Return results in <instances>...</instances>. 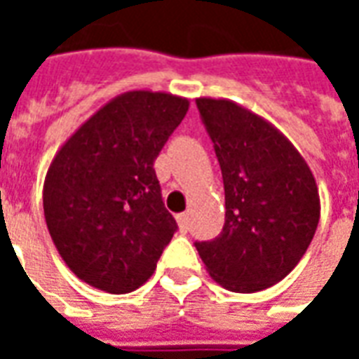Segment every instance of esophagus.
I'll return each mask as SVG.
<instances>
[{"label":"esophagus","instance_id":"1","mask_svg":"<svg viewBox=\"0 0 359 359\" xmlns=\"http://www.w3.org/2000/svg\"><path fill=\"white\" fill-rule=\"evenodd\" d=\"M177 223H179L180 231H188L190 215H188V213H180V215H177Z\"/></svg>","mask_w":359,"mask_h":359}]
</instances>
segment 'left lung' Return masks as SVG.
<instances>
[{"instance_id":"obj_1","label":"left lung","mask_w":359,"mask_h":359,"mask_svg":"<svg viewBox=\"0 0 359 359\" xmlns=\"http://www.w3.org/2000/svg\"><path fill=\"white\" fill-rule=\"evenodd\" d=\"M225 184V225L196 242L210 277L231 292H259L298 265L321 202L313 172L277 126L225 97H198Z\"/></svg>"}]
</instances>
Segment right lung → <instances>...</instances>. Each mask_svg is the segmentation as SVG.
Listing matches in <instances>:
<instances>
[{
    "mask_svg": "<svg viewBox=\"0 0 359 359\" xmlns=\"http://www.w3.org/2000/svg\"><path fill=\"white\" fill-rule=\"evenodd\" d=\"M182 95L130 90L82 123L51 159L43 215L59 256L86 285L126 294L148 280L177 223L154 161L187 115Z\"/></svg>",
    "mask_w": 359,
    "mask_h": 359,
    "instance_id": "add662e5",
    "label": "right lung"
}]
</instances>
